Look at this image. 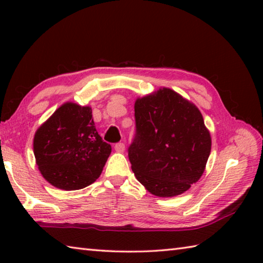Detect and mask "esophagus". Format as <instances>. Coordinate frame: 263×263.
Segmentation results:
<instances>
[{"label":"esophagus","instance_id":"obj_1","mask_svg":"<svg viewBox=\"0 0 263 263\" xmlns=\"http://www.w3.org/2000/svg\"><path fill=\"white\" fill-rule=\"evenodd\" d=\"M115 149H116V152L123 153L124 151H125V145H124L123 142H118V144L115 145Z\"/></svg>","mask_w":263,"mask_h":263}]
</instances>
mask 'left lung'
I'll list each match as a JSON object with an SVG mask.
<instances>
[{
    "mask_svg": "<svg viewBox=\"0 0 263 263\" xmlns=\"http://www.w3.org/2000/svg\"><path fill=\"white\" fill-rule=\"evenodd\" d=\"M137 136L128 159L137 180L158 197L188 190L205 171L211 135L193 102L161 87L135 102Z\"/></svg>",
    "mask_w": 263,
    "mask_h": 263,
    "instance_id": "8db88e82",
    "label": "left lung"
}]
</instances>
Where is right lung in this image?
<instances>
[{
  "label": "right lung",
  "instance_id": "obj_1",
  "mask_svg": "<svg viewBox=\"0 0 263 263\" xmlns=\"http://www.w3.org/2000/svg\"><path fill=\"white\" fill-rule=\"evenodd\" d=\"M111 146L96 131L89 105L65 102L37 128L33 154L48 183L62 190L86 188L99 179Z\"/></svg>",
  "mask_w": 263,
  "mask_h": 263
}]
</instances>
